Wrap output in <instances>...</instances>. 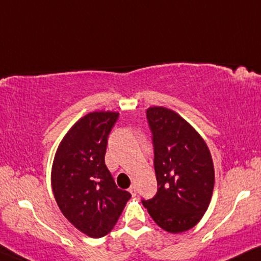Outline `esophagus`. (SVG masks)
I'll return each mask as SVG.
<instances>
[{
	"mask_svg": "<svg viewBox=\"0 0 261 261\" xmlns=\"http://www.w3.org/2000/svg\"><path fill=\"white\" fill-rule=\"evenodd\" d=\"M129 192L132 194V196H133V197H134V196L137 195V188H136V186L132 185L130 188H129Z\"/></svg>",
	"mask_w": 261,
	"mask_h": 261,
	"instance_id": "esophagus-1",
	"label": "esophagus"
}]
</instances>
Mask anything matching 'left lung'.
<instances>
[{
    "instance_id": "obj_1",
    "label": "left lung",
    "mask_w": 261,
    "mask_h": 261,
    "mask_svg": "<svg viewBox=\"0 0 261 261\" xmlns=\"http://www.w3.org/2000/svg\"><path fill=\"white\" fill-rule=\"evenodd\" d=\"M152 132L157 192L143 199L153 221L170 233L195 226L211 203L214 166L198 132L179 114L163 106L146 111Z\"/></svg>"
}]
</instances>
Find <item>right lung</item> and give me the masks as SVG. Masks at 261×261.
Here are the masks:
<instances>
[{"label": "right lung", "instance_id": "add662e5", "mask_svg": "<svg viewBox=\"0 0 261 261\" xmlns=\"http://www.w3.org/2000/svg\"><path fill=\"white\" fill-rule=\"evenodd\" d=\"M118 112L94 111L80 118L60 141L52 166L58 207L77 230L100 239L114 229L130 194L116 186L105 165L108 137Z\"/></svg>", "mask_w": 261, "mask_h": 261}]
</instances>
